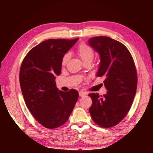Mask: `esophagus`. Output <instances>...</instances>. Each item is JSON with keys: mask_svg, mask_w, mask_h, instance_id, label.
Masks as SVG:
<instances>
[{"mask_svg": "<svg viewBox=\"0 0 153 153\" xmlns=\"http://www.w3.org/2000/svg\"><path fill=\"white\" fill-rule=\"evenodd\" d=\"M79 95L80 97H83L86 96V95H87V93H85V92H79Z\"/></svg>", "mask_w": 153, "mask_h": 153, "instance_id": "esophagus-1", "label": "esophagus"}]
</instances>
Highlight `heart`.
I'll list each match as a JSON object with an SVG mask.
<instances>
[{
	"label": "heart",
	"instance_id": "heart-1",
	"mask_svg": "<svg viewBox=\"0 0 153 153\" xmlns=\"http://www.w3.org/2000/svg\"><path fill=\"white\" fill-rule=\"evenodd\" d=\"M77 53L83 62H86L88 61L92 62L94 58V54H95L93 48L84 43L79 44L77 48ZM70 58V54L69 53L65 54L62 58V64H66Z\"/></svg>",
	"mask_w": 153,
	"mask_h": 153
}]
</instances>
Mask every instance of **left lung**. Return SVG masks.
<instances>
[{"label":"left lung","mask_w":153,"mask_h":153,"mask_svg":"<svg viewBox=\"0 0 153 153\" xmlns=\"http://www.w3.org/2000/svg\"><path fill=\"white\" fill-rule=\"evenodd\" d=\"M89 46L100 56L96 76L105 78L107 92L103 96L90 93L93 120L103 128L118 124L128 113L137 89V76L134 60L124 45L108 37L89 39Z\"/></svg>","instance_id":"1"}]
</instances>
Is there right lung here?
Segmentation results:
<instances>
[{
  "mask_svg": "<svg viewBox=\"0 0 153 153\" xmlns=\"http://www.w3.org/2000/svg\"><path fill=\"white\" fill-rule=\"evenodd\" d=\"M79 39H48L31 49L22 62L19 83L27 108L45 128L54 129L67 122L78 99L75 89L56 87L62 58Z\"/></svg>",
  "mask_w": 153,
  "mask_h": 153,
  "instance_id": "obj_1",
  "label": "right lung"
}]
</instances>
